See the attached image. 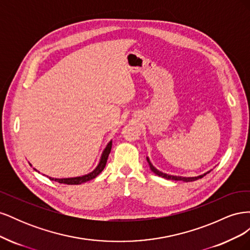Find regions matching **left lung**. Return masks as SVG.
Returning <instances> with one entry per match:
<instances>
[{"label":"left lung","mask_w":250,"mask_h":250,"mask_svg":"<svg viewBox=\"0 0 250 250\" xmlns=\"http://www.w3.org/2000/svg\"><path fill=\"white\" fill-rule=\"evenodd\" d=\"M147 162H148V164H149V167H150V169H151V171H152L153 173H155L156 175H158V176H161V177H163V178H166V179H170V180H183V181H186V183H188V181H194V180H197V179H199V178H202L203 176H206L207 174L209 172H207V173H204V174H202V175H199V176H195V177H183V176H175V175H169V174H166V173H163V172H161V171H158L154 166L151 164V162H150V160H149V157H147Z\"/></svg>","instance_id":"8db88e82"}]
</instances>
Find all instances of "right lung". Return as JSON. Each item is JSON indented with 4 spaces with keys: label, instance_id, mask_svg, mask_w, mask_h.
<instances>
[{
    "label": "right lung",
    "instance_id": "obj_1",
    "mask_svg": "<svg viewBox=\"0 0 250 250\" xmlns=\"http://www.w3.org/2000/svg\"><path fill=\"white\" fill-rule=\"evenodd\" d=\"M111 145H112V141H110L106 145V147H105V149L103 150V152H102L99 164H98V166L95 168V170L92 171L90 173L85 174V175H82V176L70 177V178H52V177H49V178L51 180L57 181V183H59V184H65V185H81L83 183H86V181H89V180L96 178L105 168V165H106L107 158H108V155H109L110 150H111ZM34 170L37 171L36 169H34ZM37 172H39V171H37Z\"/></svg>",
    "mask_w": 250,
    "mask_h": 250
}]
</instances>
